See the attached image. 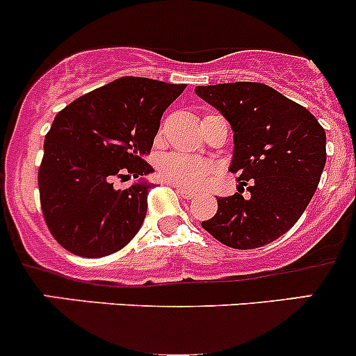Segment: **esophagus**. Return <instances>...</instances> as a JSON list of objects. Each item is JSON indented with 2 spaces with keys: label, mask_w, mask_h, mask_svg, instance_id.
I'll return each mask as SVG.
<instances>
[{
  "label": "esophagus",
  "mask_w": 356,
  "mask_h": 356,
  "mask_svg": "<svg viewBox=\"0 0 356 356\" xmlns=\"http://www.w3.org/2000/svg\"><path fill=\"white\" fill-rule=\"evenodd\" d=\"M175 189H177L179 195H181L182 198H186V200H191V198H196V196H198V191H191V189L179 188V186H175Z\"/></svg>",
  "instance_id": "1"
}]
</instances>
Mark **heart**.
Here are the masks:
<instances>
[{"instance_id": "b5f03b06", "label": "heart", "mask_w": 356, "mask_h": 356, "mask_svg": "<svg viewBox=\"0 0 356 356\" xmlns=\"http://www.w3.org/2000/svg\"><path fill=\"white\" fill-rule=\"evenodd\" d=\"M160 172L181 186H201L211 179V168L207 161L182 153H170L160 161Z\"/></svg>"}]
</instances>
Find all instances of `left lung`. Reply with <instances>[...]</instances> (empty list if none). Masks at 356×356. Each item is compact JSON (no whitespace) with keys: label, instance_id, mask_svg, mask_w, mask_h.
<instances>
[{"label":"left lung","instance_id":"obj_1","mask_svg":"<svg viewBox=\"0 0 356 356\" xmlns=\"http://www.w3.org/2000/svg\"><path fill=\"white\" fill-rule=\"evenodd\" d=\"M195 92L231 124L229 168L250 191L217 198V213L201 225L236 250L275 241L314 198L325 167L324 127L305 106L260 82L196 86Z\"/></svg>","mask_w":356,"mask_h":356}]
</instances>
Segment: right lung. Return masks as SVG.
<instances>
[{
	"label": "right lung",
	"mask_w": 356,
	"mask_h": 356,
	"mask_svg": "<svg viewBox=\"0 0 356 356\" xmlns=\"http://www.w3.org/2000/svg\"><path fill=\"white\" fill-rule=\"evenodd\" d=\"M186 84L120 77L81 96L53 120L39 167L41 208L53 238L70 253L99 258L138 234L148 210L149 155L163 111ZM134 175L127 190L117 177Z\"/></svg>",
	"instance_id": "add662e5"
}]
</instances>
